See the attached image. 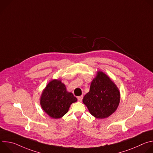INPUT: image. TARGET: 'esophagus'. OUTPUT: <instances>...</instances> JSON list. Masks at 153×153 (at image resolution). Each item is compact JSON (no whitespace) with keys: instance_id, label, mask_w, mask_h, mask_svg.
Segmentation results:
<instances>
[{"instance_id":"esophagus-1","label":"esophagus","mask_w":153,"mask_h":153,"mask_svg":"<svg viewBox=\"0 0 153 153\" xmlns=\"http://www.w3.org/2000/svg\"><path fill=\"white\" fill-rule=\"evenodd\" d=\"M82 99H83V96H79L77 97V99L79 101L81 102L82 100Z\"/></svg>"}]
</instances>
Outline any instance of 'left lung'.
<instances>
[{"instance_id": "left-lung-1", "label": "left lung", "mask_w": 153, "mask_h": 153, "mask_svg": "<svg viewBox=\"0 0 153 153\" xmlns=\"http://www.w3.org/2000/svg\"><path fill=\"white\" fill-rule=\"evenodd\" d=\"M120 91L116 84L102 71H98L92 80L90 91L83 99L91 115L104 119L114 113L119 106Z\"/></svg>"}]
</instances>
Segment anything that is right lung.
Wrapping results in <instances>:
<instances>
[{"label":"right lung","instance_id":"add662e5","mask_svg":"<svg viewBox=\"0 0 153 153\" xmlns=\"http://www.w3.org/2000/svg\"><path fill=\"white\" fill-rule=\"evenodd\" d=\"M76 102L77 98L67 91L65 85L60 80L54 79L43 90L40 103L49 116L59 119L68 111L70 105Z\"/></svg>","mask_w":153,"mask_h":153}]
</instances>
